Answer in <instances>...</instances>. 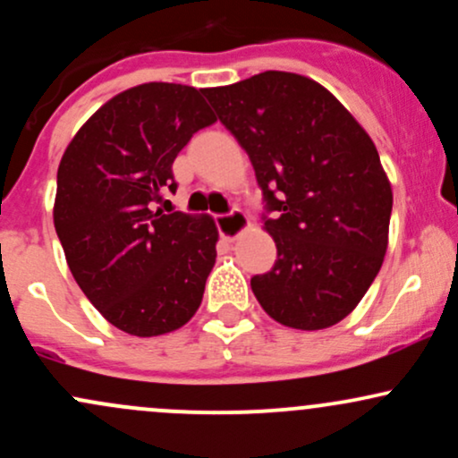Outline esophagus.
<instances>
[{"instance_id": "1", "label": "esophagus", "mask_w": 458, "mask_h": 458, "mask_svg": "<svg viewBox=\"0 0 458 458\" xmlns=\"http://www.w3.org/2000/svg\"><path fill=\"white\" fill-rule=\"evenodd\" d=\"M215 222H217L219 233H222L224 239H228V241H234L236 236L243 233L245 225H247L245 215L241 213L239 208H233V211L225 213V215H217V219H215Z\"/></svg>"}]
</instances>
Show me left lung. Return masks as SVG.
<instances>
[{
    "mask_svg": "<svg viewBox=\"0 0 458 458\" xmlns=\"http://www.w3.org/2000/svg\"><path fill=\"white\" fill-rule=\"evenodd\" d=\"M204 97L262 189L277 260L251 277L259 303L293 329L340 323L387 250L392 187L372 140L334 94L295 72L267 71Z\"/></svg>",
    "mask_w": 458,
    "mask_h": 458,
    "instance_id": "obj_1",
    "label": "left lung"
}]
</instances>
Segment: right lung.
<instances>
[{"mask_svg":"<svg viewBox=\"0 0 458 458\" xmlns=\"http://www.w3.org/2000/svg\"><path fill=\"white\" fill-rule=\"evenodd\" d=\"M204 90L144 83L120 92L77 131L57 167L54 224L68 269L114 327L170 334L202 303L217 228L157 208L176 191L172 163L213 124Z\"/></svg>","mask_w":458,"mask_h":458,"instance_id":"right-lung-1","label":"right lung"}]
</instances>
